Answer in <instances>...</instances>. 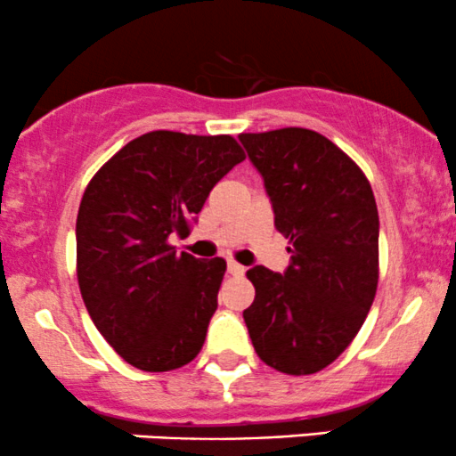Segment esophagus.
Returning a JSON list of instances; mask_svg holds the SVG:
<instances>
[{"mask_svg":"<svg viewBox=\"0 0 456 456\" xmlns=\"http://www.w3.org/2000/svg\"><path fill=\"white\" fill-rule=\"evenodd\" d=\"M227 270H229V274H233V276H242L246 272L244 265L238 264V261H233V259L227 261Z\"/></svg>","mask_w":456,"mask_h":456,"instance_id":"obj_1","label":"esophagus"}]
</instances>
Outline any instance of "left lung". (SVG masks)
<instances>
[{
    "instance_id": "obj_1",
    "label": "left lung",
    "mask_w": 456,
    "mask_h": 456,
    "mask_svg": "<svg viewBox=\"0 0 456 456\" xmlns=\"http://www.w3.org/2000/svg\"><path fill=\"white\" fill-rule=\"evenodd\" d=\"M264 175L274 224L291 265L246 272L255 285L244 311L255 352L287 375H313L341 355L362 328L379 279V216L373 188L332 141L308 128L242 133Z\"/></svg>"
}]
</instances>
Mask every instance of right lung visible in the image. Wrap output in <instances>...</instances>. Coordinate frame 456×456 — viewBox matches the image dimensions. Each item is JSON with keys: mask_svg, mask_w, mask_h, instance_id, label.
I'll list each match as a JSON object with an SVG mask.
<instances>
[{"mask_svg": "<svg viewBox=\"0 0 456 456\" xmlns=\"http://www.w3.org/2000/svg\"><path fill=\"white\" fill-rule=\"evenodd\" d=\"M246 159L232 134L151 130L113 154L83 192L77 279L104 341L148 373L197 358L227 270L177 255L216 182Z\"/></svg>", "mask_w": 456, "mask_h": 456, "instance_id": "add662e5", "label": "right lung"}]
</instances>
